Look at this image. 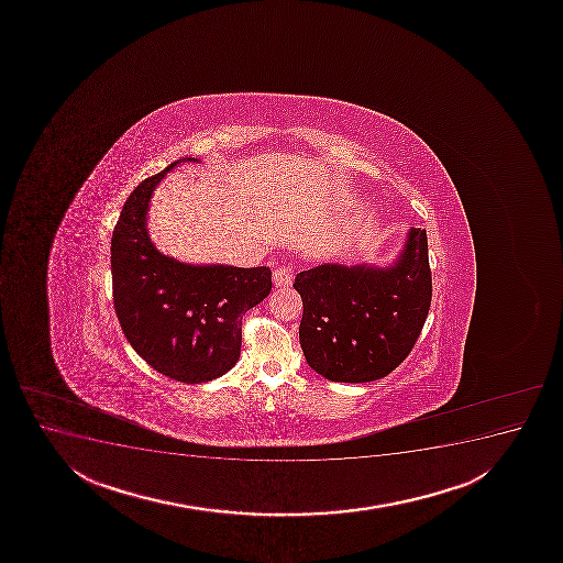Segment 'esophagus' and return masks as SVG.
Segmentation results:
<instances>
[{"label": "esophagus", "instance_id": "esophagus-1", "mask_svg": "<svg viewBox=\"0 0 563 563\" xmlns=\"http://www.w3.org/2000/svg\"><path fill=\"white\" fill-rule=\"evenodd\" d=\"M291 275H294L291 267L280 265V267L273 272V285L277 286V288H288L291 285Z\"/></svg>", "mask_w": 563, "mask_h": 563}]
</instances>
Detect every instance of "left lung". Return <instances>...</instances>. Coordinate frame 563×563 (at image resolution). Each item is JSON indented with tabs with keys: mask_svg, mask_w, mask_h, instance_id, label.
Here are the masks:
<instances>
[{
	"mask_svg": "<svg viewBox=\"0 0 563 563\" xmlns=\"http://www.w3.org/2000/svg\"><path fill=\"white\" fill-rule=\"evenodd\" d=\"M303 299L299 343L318 375L371 383L409 356L431 303L428 235L410 228L404 251L386 267L322 264L298 273Z\"/></svg>",
	"mask_w": 563,
	"mask_h": 563,
	"instance_id": "1",
	"label": "left lung"
}]
</instances>
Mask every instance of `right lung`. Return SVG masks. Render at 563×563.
Returning a JSON list of instances; mask_svg holds the SVG:
<instances>
[{"mask_svg": "<svg viewBox=\"0 0 563 563\" xmlns=\"http://www.w3.org/2000/svg\"><path fill=\"white\" fill-rule=\"evenodd\" d=\"M126 199L111 239L114 311L128 343L146 364L179 383H209L238 364L241 320L272 291L269 267L185 264L148 238L146 214L167 172Z\"/></svg>", "mask_w": 563, "mask_h": 563, "instance_id": "add662e5", "label": "right lung"}]
</instances>
